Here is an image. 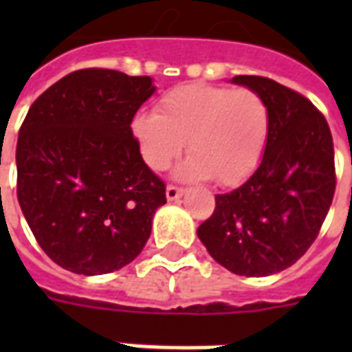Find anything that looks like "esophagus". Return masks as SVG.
Returning a JSON list of instances; mask_svg holds the SVG:
<instances>
[{
    "mask_svg": "<svg viewBox=\"0 0 352 352\" xmlns=\"http://www.w3.org/2000/svg\"><path fill=\"white\" fill-rule=\"evenodd\" d=\"M184 195V190L182 188H177V186H168L166 188V199L168 201H177L179 197Z\"/></svg>",
    "mask_w": 352,
    "mask_h": 352,
    "instance_id": "esophagus-1",
    "label": "esophagus"
}]
</instances>
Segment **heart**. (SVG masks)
Wrapping results in <instances>:
<instances>
[{
  "label": "heart",
  "instance_id": "1",
  "mask_svg": "<svg viewBox=\"0 0 352 352\" xmlns=\"http://www.w3.org/2000/svg\"><path fill=\"white\" fill-rule=\"evenodd\" d=\"M131 129L153 171L168 170L188 142L190 159L177 170L179 179L237 186L265 155L270 109L248 87L188 84L166 93L157 113H138Z\"/></svg>",
  "mask_w": 352,
  "mask_h": 352
}]
</instances>
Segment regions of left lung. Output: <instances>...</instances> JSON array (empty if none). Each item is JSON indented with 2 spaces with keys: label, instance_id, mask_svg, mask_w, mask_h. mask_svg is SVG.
<instances>
[{
  "label": "left lung",
  "instance_id": "8db88e82",
  "mask_svg": "<svg viewBox=\"0 0 352 352\" xmlns=\"http://www.w3.org/2000/svg\"><path fill=\"white\" fill-rule=\"evenodd\" d=\"M232 84L267 100V148L243 186L215 195L214 214L197 235L230 272L263 278L294 265L318 237L336 188L333 137L300 93L265 76H234Z\"/></svg>",
  "mask_w": 352,
  "mask_h": 352
}]
</instances>
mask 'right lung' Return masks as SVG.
<instances>
[{
  "label": "right lung",
  "mask_w": 352,
  "mask_h": 352,
  "mask_svg": "<svg viewBox=\"0 0 352 352\" xmlns=\"http://www.w3.org/2000/svg\"><path fill=\"white\" fill-rule=\"evenodd\" d=\"M149 76L82 69L36 98L16 148L18 201L38 245L65 270L115 272L142 252L166 186L131 122Z\"/></svg>",
  "instance_id": "add662e5"
}]
</instances>
